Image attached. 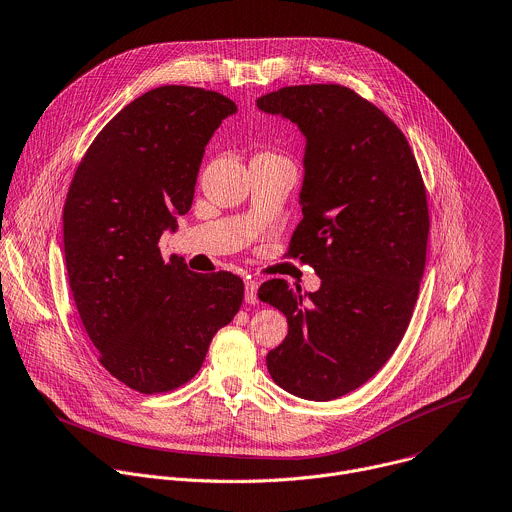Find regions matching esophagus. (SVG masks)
Listing matches in <instances>:
<instances>
[{"label":"esophagus","mask_w":512,"mask_h":512,"mask_svg":"<svg viewBox=\"0 0 512 512\" xmlns=\"http://www.w3.org/2000/svg\"><path fill=\"white\" fill-rule=\"evenodd\" d=\"M257 281H253V279H247L245 281V301L247 303H257L259 299H257Z\"/></svg>","instance_id":"34e87169"}]
</instances>
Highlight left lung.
Instances as JSON below:
<instances>
[{
    "instance_id": "1",
    "label": "left lung",
    "mask_w": 512,
    "mask_h": 512,
    "mask_svg": "<svg viewBox=\"0 0 512 512\" xmlns=\"http://www.w3.org/2000/svg\"><path fill=\"white\" fill-rule=\"evenodd\" d=\"M257 106L307 138L303 219L287 257L321 279L307 299L285 279L259 287L289 325L267 370L293 396L335 400L376 376L408 329L430 231L424 179L404 132L352 88L285 86Z\"/></svg>"
}]
</instances>
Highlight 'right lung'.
<instances>
[{"mask_svg":"<svg viewBox=\"0 0 512 512\" xmlns=\"http://www.w3.org/2000/svg\"><path fill=\"white\" fill-rule=\"evenodd\" d=\"M237 110L219 92L160 86L124 106L82 156L64 205L68 283L104 370L166 394L201 370L243 303V279L187 269L158 247L189 213L205 146Z\"/></svg>","mask_w":512,"mask_h":512,"instance_id":"1","label":"right lung"}]
</instances>
